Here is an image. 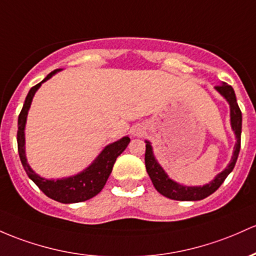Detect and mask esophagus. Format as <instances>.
<instances>
[{"label":"esophagus","instance_id":"esophagus-1","mask_svg":"<svg viewBox=\"0 0 256 256\" xmlns=\"http://www.w3.org/2000/svg\"><path fill=\"white\" fill-rule=\"evenodd\" d=\"M131 132H132V136H142L143 132H144V128H143L141 125H137L132 128Z\"/></svg>","mask_w":256,"mask_h":256}]
</instances>
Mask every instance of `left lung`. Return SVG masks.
<instances>
[{"label":"left lung","instance_id":"obj_1","mask_svg":"<svg viewBox=\"0 0 256 256\" xmlns=\"http://www.w3.org/2000/svg\"><path fill=\"white\" fill-rule=\"evenodd\" d=\"M215 90L218 94L227 100L230 106V118H231V128L234 132L236 142L234 148H233V154L231 162H228L224 170L215 176L214 180L209 184H203V186H184V184H178L169 178L165 170L162 169V165L159 164L158 160L154 156L153 147L150 141H146V154H144V162L146 169H147L148 175L153 182L154 187L158 190L160 194H162L166 198L174 199V200H200V199L206 198L210 194L215 192L227 176L231 174V171L234 168L236 162H237L238 154L240 150V134H242V112L238 106L237 98L233 91L232 86L222 82L221 85L215 86Z\"/></svg>","mask_w":256,"mask_h":256}]
</instances>
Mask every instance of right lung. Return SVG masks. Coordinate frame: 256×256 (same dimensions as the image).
I'll list each match as a JSON object with an SVG mask.
<instances>
[{"label": "right lung", "mask_w": 256, "mask_h": 256, "mask_svg": "<svg viewBox=\"0 0 256 256\" xmlns=\"http://www.w3.org/2000/svg\"><path fill=\"white\" fill-rule=\"evenodd\" d=\"M60 70L62 69L53 70L40 84L30 88L29 94L25 98L23 109H22L18 118L16 142H18V152L19 156H20V162L29 178L32 180L34 184L50 199L60 202V203L70 204L85 202L87 199L94 198V196H97L103 190L106 180H108L112 170H113L115 160L126 150L128 144L130 143V137L125 136L122 138L118 140V141L110 143V144L106 146L103 150L98 154L97 158L86 169H84L76 175L57 180L44 178L38 175L28 162L26 154H25V125H26L28 113H29L30 106H32V98L35 96L36 91L40 88L44 81L50 80L53 75L57 74Z\"/></svg>", "instance_id": "right-lung-1"}]
</instances>
